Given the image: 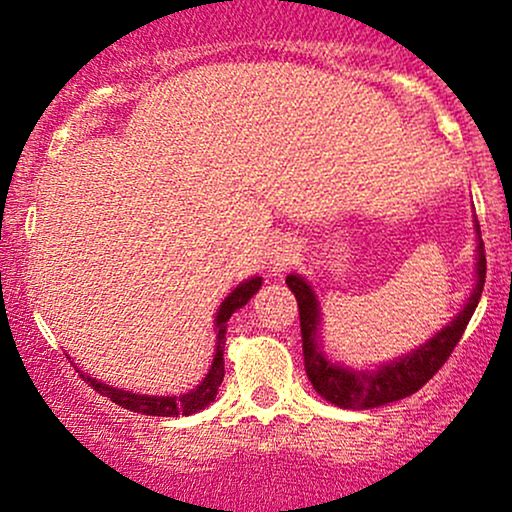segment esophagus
Masks as SVG:
<instances>
[{"instance_id":"esophagus-1","label":"esophagus","mask_w":512,"mask_h":512,"mask_svg":"<svg viewBox=\"0 0 512 512\" xmlns=\"http://www.w3.org/2000/svg\"><path fill=\"white\" fill-rule=\"evenodd\" d=\"M268 258H270L272 272H284L286 268H291V265L298 261V244L291 240H279L272 244Z\"/></svg>"}]
</instances>
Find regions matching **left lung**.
I'll return each mask as SVG.
<instances>
[{
    "label": "left lung",
    "instance_id": "left-lung-1",
    "mask_svg": "<svg viewBox=\"0 0 512 512\" xmlns=\"http://www.w3.org/2000/svg\"><path fill=\"white\" fill-rule=\"evenodd\" d=\"M475 237H478V247H475V284L471 296L464 300V305L454 314V319L440 328L433 338L426 340L424 345L370 370L345 366V363L333 361L324 352V342H321V317L324 314H321L317 293H314L312 284L303 275L293 272V275L286 277L289 289L296 293L300 310L305 373L319 396H324L328 403L345 410H370L412 396L438 373L440 366L447 361V356L452 354V349L457 347L461 335H464L468 321H471L475 307L480 303L482 286H485L487 261L478 219H475Z\"/></svg>",
    "mask_w": 512,
    "mask_h": 512
}]
</instances>
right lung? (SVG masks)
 Masks as SVG:
<instances>
[{
    "label": "right lung",
    "instance_id": "add662e5",
    "mask_svg": "<svg viewBox=\"0 0 512 512\" xmlns=\"http://www.w3.org/2000/svg\"><path fill=\"white\" fill-rule=\"evenodd\" d=\"M263 284V277H249L235 286L233 291L228 293L226 300L219 305V312H216L214 319V333H216V349H214V359L212 366H209V373L202 377V382L198 387L186 391V394L179 396H149V394H135V391H125L118 387H111V384H104L95 377H90L88 373H81L83 380H86L90 387H93L97 394L107 396L114 401L116 405H121L125 410L132 412H142V415H153V417H179V415H195V412L205 410L209 403H214L216 394H219V387L223 382V347H226V328H228V319L240 310L242 305H247L254 293H258ZM69 359V356H67Z\"/></svg>",
    "mask_w": 512,
    "mask_h": 512
}]
</instances>
